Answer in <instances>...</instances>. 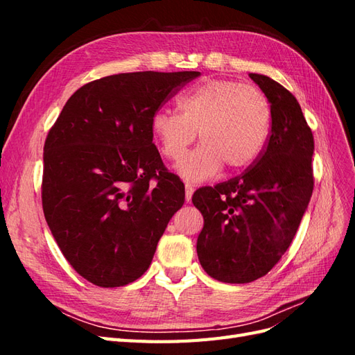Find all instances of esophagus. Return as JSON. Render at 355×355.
I'll list each match as a JSON object with an SVG mask.
<instances>
[{
  "mask_svg": "<svg viewBox=\"0 0 355 355\" xmlns=\"http://www.w3.org/2000/svg\"><path fill=\"white\" fill-rule=\"evenodd\" d=\"M192 194H194V188L189 184H185V200L189 202L192 198Z\"/></svg>",
  "mask_w": 355,
  "mask_h": 355,
  "instance_id": "esophagus-1",
  "label": "esophagus"
}]
</instances>
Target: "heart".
Instances as JSON below:
<instances>
[{
	"label": "heart",
	"mask_w": 355,
	"mask_h": 355,
	"mask_svg": "<svg viewBox=\"0 0 355 355\" xmlns=\"http://www.w3.org/2000/svg\"><path fill=\"white\" fill-rule=\"evenodd\" d=\"M179 110H159L151 128L159 151L178 161L196 141L202 144L178 166L182 178L202 182L223 166L240 171L261 157L271 132L272 110L266 94L234 80H210L179 98Z\"/></svg>",
	"instance_id": "obj_1"
}]
</instances>
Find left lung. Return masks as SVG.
Here are the masks:
<instances>
[{"label": "left lung", "instance_id": "obj_1", "mask_svg": "<svg viewBox=\"0 0 355 355\" xmlns=\"http://www.w3.org/2000/svg\"><path fill=\"white\" fill-rule=\"evenodd\" d=\"M250 78L272 110L265 149L243 175L192 196L204 218L200 263L210 277L232 284L257 280L282 259L314 189V137L300 105L266 75Z\"/></svg>", "mask_w": 355, "mask_h": 355}]
</instances>
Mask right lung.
Returning <instances> with one entry per match:
<instances>
[{
  "label": "right lung",
  "instance_id": "add662e5",
  "mask_svg": "<svg viewBox=\"0 0 355 355\" xmlns=\"http://www.w3.org/2000/svg\"><path fill=\"white\" fill-rule=\"evenodd\" d=\"M200 72H127L75 92L44 144L41 198L60 252L85 280L142 277L185 187L153 144L159 106Z\"/></svg>",
  "mask_w": 355,
  "mask_h": 355
}]
</instances>
